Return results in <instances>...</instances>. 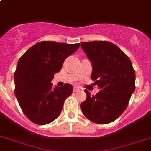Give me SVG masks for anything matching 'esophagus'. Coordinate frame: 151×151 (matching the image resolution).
I'll return each instance as SVG.
<instances>
[{
    "mask_svg": "<svg viewBox=\"0 0 151 151\" xmlns=\"http://www.w3.org/2000/svg\"><path fill=\"white\" fill-rule=\"evenodd\" d=\"M78 91H80V88L74 86V88H73V92H78Z\"/></svg>",
    "mask_w": 151,
    "mask_h": 151,
    "instance_id": "34e87169",
    "label": "esophagus"
}]
</instances>
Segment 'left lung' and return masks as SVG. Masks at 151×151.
I'll return each instance as SVG.
<instances>
[{"label": "left lung", "mask_w": 151, "mask_h": 151, "mask_svg": "<svg viewBox=\"0 0 151 151\" xmlns=\"http://www.w3.org/2000/svg\"><path fill=\"white\" fill-rule=\"evenodd\" d=\"M93 67L92 80L101 90L81 104L85 116L98 124L111 123L127 107L135 89V73L132 62L117 46L107 41L81 42Z\"/></svg>", "instance_id": "obj_1"}]
</instances>
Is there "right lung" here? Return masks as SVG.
<instances>
[{
  "label": "right lung",
  "instance_id": "add662e5",
  "mask_svg": "<svg viewBox=\"0 0 151 151\" xmlns=\"http://www.w3.org/2000/svg\"><path fill=\"white\" fill-rule=\"evenodd\" d=\"M80 43L68 44L42 41L29 48L18 61L14 73L15 95L22 111L35 124L45 125L60 115L73 86L52 88L55 73L61 70L64 61L75 52Z\"/></svg>",
  "mask_w": 151,
  "mask_h": 151
}]
</instances>
